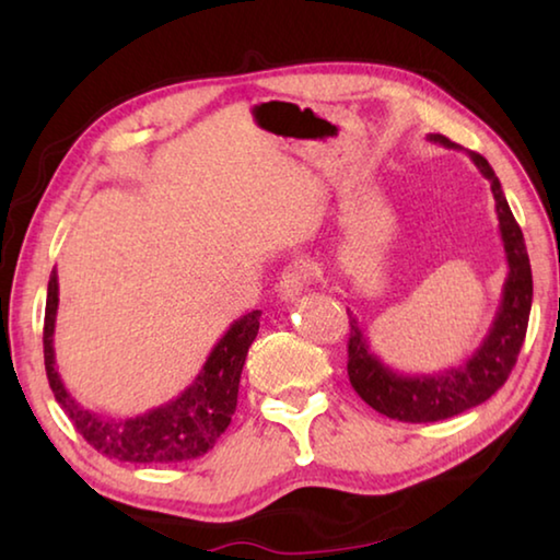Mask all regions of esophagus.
Segmentation results:
<instances>
[{
  "label": "esophagus",
  "instance_id": "34e87169",
  "mask_svg": "<svg viewBox=\"0 0 560 560\" xmlns=\"http://www.w3.org/2000/svg\"><path fill=\"white\" fill-rule=\"evenodd\" d=\"M308 269L306 264H291V267L283 269L281 281H279V293L283 301H293L296 296H301V291L306 289L308 283Z\"/></svg>",
  "mask_w": 560,
  "mask_h": 560
}]
</instances>
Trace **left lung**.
Instances as JSON below:
<instances>
[{
	"mask_svg": "<svg viewBox=\"0 0 560 560\" xmlns=\"http://www.w3.org/2000/svg\"><path fill=\"white\" fill-rule=\"evenodd\" d=\"M430 140L444 148H459L450 138L438 136V132H432ZM469 158L479 167V173L491 183V192H494L497 200L499 232L509 264L499 311L481 346L474 350L471 358L457 368H450V371L434 375H400L373 353L363 328L358 326V318L348 314L350 385L373 410L400 422H440L489 400L506 383L526 338L534 279H530L524 234H521V226L509 210L504 189H501L494 170L479 153L469 150Z\"/></svg>",
	"mask_w": 560,
	"mask_h": 560,
	"instance_id": "left-lung-1",
	"label": "left lung"
}]
</instances>
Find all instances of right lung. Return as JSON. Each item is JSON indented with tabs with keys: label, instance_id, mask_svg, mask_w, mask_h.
<instances>
[{
	"label": "right lung",
	"instance_id": "add662e5",
	"mask_svg": "<svg viewBox=\"0 0 560 560\" xmlns=\"http://www.w3.org/2000/svg\"><path fill=\"white\" fill-rule=\"evenodd\" d=\"M59 311V277L51 271L44 314V365L56 402L91 447L118 462L170 464L202 457L230 428L240 395V377L249 346L259 334L261 311L242 316L217 340L200 375L175 400L136 417H110L83 407L66 390L54 358V328Z\"/></svg>",
	"mask_w": 560,
	"mask_h": 560
}]
</instances>
